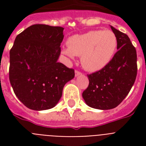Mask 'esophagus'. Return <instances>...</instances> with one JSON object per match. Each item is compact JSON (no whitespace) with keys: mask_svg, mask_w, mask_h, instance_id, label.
<instances>
[{"mask_svg":"<svg viewBox=\"0 0 146 146\" xmlns=\"http://www.w3.org/2000/svg\"><path fill=\"white\" fill-rule=\"evenodd\" d=\"M80 75H82V73H81V72H80V71H78V70L75 71L76 76H80Z\"/></svg>","mask_w":146,"mask_h":146,"instance_id":"34e87169","label":"esophagus"}]
</instances>
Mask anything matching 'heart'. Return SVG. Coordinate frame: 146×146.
<instances>
[{"instance_id": "1", "label": "heart", "mask_w": 146, "mask_h": 146, "mask_svg": "<svg viewBox=\"0 0 146 146\" xmlns=\"http://www.w3.org/2000/svg\"><path fill=\"white\" fill-rule=\"evenodd\" d=\"M68 46L62 48V53L73 59L81 56V63L86 70L96 72L110 63L117 46V38L111 30H92L71 36Z\"/></svg>"}]
</instances>
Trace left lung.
Masks as SVG:
<instances>
[{"instance_id":"8db88e82","label":"left lung","mask_w":146,"mask_h":146,"mask_svg":"<svg viewBox=\"0 0 146 146\" xmlns=\"http://www.w3.org/2000/svg\"><path fill=\"white\" fill-rule=\"evenodd\" d=\"M117 38V51L108 65L88 75L89 86L82 98L89 107L109 110L118 106L133 86L137 75V55L128 35L111 26Z\"/></svg>"}]
</instances>
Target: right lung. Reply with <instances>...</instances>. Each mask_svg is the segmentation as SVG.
<instances>
[{
	"instance_id": "add662e5",
	"label": "right lung",
	"mask_w": 146,
	"mask_h": 146,
	"mask_svg": "<svg viewBox=\"0 0 146 146\" xmlns=\"http://www.w3.org/2000/svg\"><path fill=\"white\" fill-rule=\"evenodd\" d=\"M64 28L35 24L17 35L10 51L9 79L15 95L28 108H52L73 69L57 62Z\"/></svg>"
}]
</instances>
